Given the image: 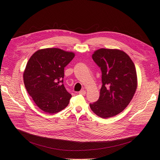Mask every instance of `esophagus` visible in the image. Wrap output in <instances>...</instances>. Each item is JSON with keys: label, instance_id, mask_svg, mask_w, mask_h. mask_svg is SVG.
<instances>
[{"label": "esophagus", "instance_id": "34e87169", "mask_svg": "<svg viewBox=\"0 0 160 160\" xmlns=\"http://www.w3.org/2000/svg\"><path fill=\"white\" fill-rule=\"evenodd\" d=\"M79 93H80V94H82V95H85V94L86 93V90H81V91L79 92Z\"/></svg>", "mask_w": 160, "mask_h": 160}]
</instances>
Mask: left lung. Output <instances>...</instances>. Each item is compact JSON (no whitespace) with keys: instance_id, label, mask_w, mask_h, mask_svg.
<instances>
[{"instance_id":"1","label":"left lung","mask_w":160,"mask_h":160,"mask_svg":"<svg viewBox=\"0 0 160 160\" xmlns=\"http://www.w3.org/2000/svg\"><path fill=\"white\" fill-rule=\"evenodd\" d=\"M92 58L101 68L102 86L98 101L90 103L92 111L108 119L120 113L132 100L137 88V75L134 64L119 49H99Z\"/></svg>"}]
</instances>
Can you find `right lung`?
I'll use <instances>...</instances> for the list:
<instances>
[{"instance_id": "right-lung-1", "label": "right lung", "mask_w": 160, "mask_h": 160, "mask_svg": "<svg viewBox=\"0 0 160 160\" xmlns=\"http://www.w3.org/2000/svg\"><path fill=\"white\" fill-rule=\"evenodd\" d=\"M75 54L58 48L35 52L23 72L26 89L35 103L48 113H57L68 105L72 97L63 83L64 67Z\"/></svg>"}]
</instances>
